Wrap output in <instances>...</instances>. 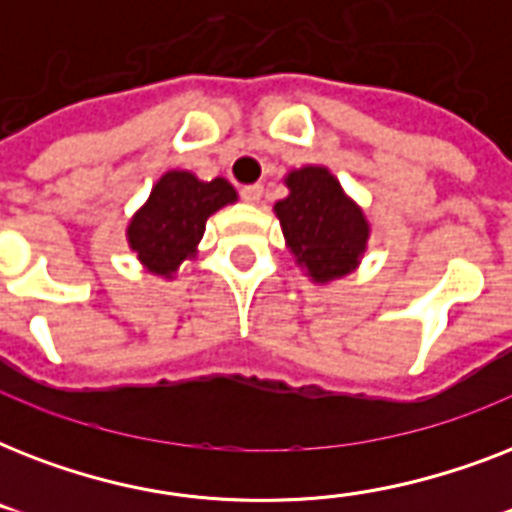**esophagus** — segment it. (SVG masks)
Instances as JSON below:
<instances>
[{"label":"esophagus","mask_w":512,"mask_h":512,"mask_svg":"<svg viewBox=\"0 0 512 512\" xmlns=\"http://www.w3.org/2000/svg\"><path fill=\"white\" fill-rule=\"evenodd\" d=\"M241 199L249 201V204H257V201L263 199V185H244V188H241Z\"/></svg>","instance_id":"esophagus-1"}]
</instances>
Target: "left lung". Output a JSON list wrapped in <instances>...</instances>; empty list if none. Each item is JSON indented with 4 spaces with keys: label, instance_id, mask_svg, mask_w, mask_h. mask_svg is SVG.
I'll return each instance as SVG.
<instances>
[{
    "label": "left lung",
    "instance_id": "obj_1",
    "mask_svg": "<svg viewBox=\"0 0 512 512\" xmlns=\"http://www.w3.org/2000/svg\"><path fill=\"white\" fill-rule=\"evenodd\" d=\"M287 199L276 201L287 247L313 281L342 279L358 265L369 239L364 212L342 193L324 167H303L287 175Z\"/></svg>",
    "mask_w": 512,
    "mask_h": 512
}]
</instances>
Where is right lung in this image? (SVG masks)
<instances>
[{
	"label": "right lung",
	"instance_id": "1",
	"mask_svg": "<svg viewBox=\"0 0 512 512\" xmlns=\"http://www.w3.org/2000/svg\"><path fill=\"white\" fill-rule=\"evenodd\" d=\"M231 201H236V191L223 177L204 183L191 172H167L154 185L146 207L132 217L130 247L148 271L170 279L196 252L207 217Z\"/></svg>",
	"mask_w": 512,
	"mask_h": 512
}]
</instances>
